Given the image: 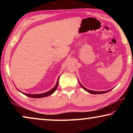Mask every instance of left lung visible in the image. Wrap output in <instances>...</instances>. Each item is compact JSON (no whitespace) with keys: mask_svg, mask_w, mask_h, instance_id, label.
I'll return each instance as SVG.
<instances>
[{"mask_svg":"<svg viewBox=\"0 0 133 133\" xmlns=\"http://www.w3.org/2000/svg\"><path fill=\"white\" fill-rule=\"evenodd\" d=\"M78 83H79V84H80V85H81V87H82V88L84 90H85L86 91H87V92H89V93H91V94H104V93H107V92H109V91H110V90H111L112 89H110V90H107V91H93V90H89V89H86V88H85V87L83 86V85L81 84L80 83V82H79V81H78Z\"/></svg>","mask_w":133,"mask_h":133,"instance_id":"1","label":"left lung"}]
</instances>
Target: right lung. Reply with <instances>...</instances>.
I'll use <instances>...</instances> for the list:
<instances>
[{
  "label": "right lung",
  "mask_w": 133,
  "mask_h": 133,
  "mask_svg": "<svg viewBox=\"0 0 133 133\" xmlns=\"http://www.w3.org/2000/svg\"><path fill=\"white\" fill-rule=\"evenodd\" d=\"M59 77H60V76L57 78V83H56V84L55 86L52 89H51L50 90L47 91V92H46V93H41V94H28V93H23V92H22L21 91H19L18 89H17V90L21 92V93H23L25 96H28V97H31V98H42V97H45L49 96L51 95V94H52L54 93V92L56 91V89L57 88V86H58V80H59Z\"/></svg>",
  "instance_id": "1"
}]
</instances>
